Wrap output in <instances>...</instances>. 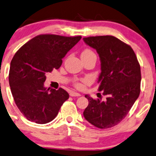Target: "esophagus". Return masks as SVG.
I'll return each mask as SVG.
<instances>
[{
    "mask_svg": "<svg viewBox=\"0 0 156 156\" xmlns=\"http://www.w3.org/2000/svg\"><path fill=\"white\" fill-rule=\"evenodd\" d=\"M70 95L71 97H80V94L79 93H77L75 92V91H71Z\"/></svg>",
    "mask_w": 156,
    "mask_h": 156,
    "instance_id": "1",
    "label": "esophagus"
}]
</instances>
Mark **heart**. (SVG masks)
<instances>
[{"instance_id": "obj_1", "label": "heart", "mask_w": 156, "mask_h": 156, "mask_svg": "<svg viewBox=\"0 0 156 156\" xmlns=\"http://www.w3.org/2000/svg\"><path fill=\"white\" fill-rule=\"evenodd\" d=\"M94 54V53L92 51H91V50L86 49V50H84L83 52H82L81 55H89V54ZM87 82H88L87 80H83V83H87ZM76 85L78 88H82V87H83V83H77Z\"/></svg>"}]
</instances>
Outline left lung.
Returning a JSON list of instances; mask_svg holds the SVG:
<instances>
[{
  "label": "left lung",
  "instance_id": "obj_1",
  "mask_svg": "<svg viewBox=\"0 0 156 156\" xmlns=\"http://www.w3.org/2000/svg\"><path fill=\"white\" fill-rule=\"evenodd\" d=\"M85 44L97 51L101 73L97 83L105 100L85 97L89 105L85 119L99 129H108L126 116L140 92L141 71L134 51L129 45L111 35L83 37Z\"/></svg>",
  "mask_w": 156,
  "mask_h": 156
}]
</instances>
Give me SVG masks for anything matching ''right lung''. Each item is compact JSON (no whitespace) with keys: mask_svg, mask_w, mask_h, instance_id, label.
I'll use <instances>...</instances> for the list:
<instances>
[{"mask_svg":"<svg viewBox=\"0 0 156 156\" xmlns=\"http://www.w3.org/2000/svg\"><path fill=\"white\" fill-rule=\"evenodd\" d=\"M81 36L40 35L23 45L11 62L9 80L16 106L29 121H51L69 98L65 90L44 86L46 73L59 69L67 52Z\"/></svg>","mask_w":156,"mask_h":156,"instance_id":"add662e5","label":"right lung"}]
</instances>
